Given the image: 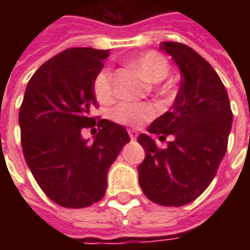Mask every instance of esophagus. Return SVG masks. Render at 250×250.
Listing matches in <instances>:
<instances>
[{"mask_svg": "<svg viewBox=\"0 0 250 250\" xmlns=\"http://www.w3.org/2000/svg\"><path fill=\"white\" fill-rule=\"evenodd\" d=\"M128 135H130V138L134 141V139H136V136H138V132L134 130H128Z\"/></svg>", "mask_w": 250, "mask_h": 250, "instance_id": "obj_1", "label": "esophagus"}]
</instances>
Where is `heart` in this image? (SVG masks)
Returning <instances> with one entry per match:
<instances>
[{
    "label": "heart",
    "instance_id": "heart-1",
    "mask_svg": "<svg viewBox=\"0 0 250 250\" xmlns=\"http://www.w3.org/2000/svg\"><path fill=\"white\" fill-rule=\"evenodd\" d=\"M131 65L139 72L142 77L148 83H161L166 79L170 72V66L166 59L155 52H147L135 57ZM93 93L102 103L109 102L114 96L112 88V73L108 68H103L98 72L93 80ZM157 114V108L147 102H123L111 111V118L120 125H143L147 120L152 119Z\"/></svg>",
    "mask_w": 250,
    "mask_h": 250
}]
</instances>
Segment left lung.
I'll use <instances>...</instances> for the list:
<instances>
[{
    "mask_svg": "<svg viewBox=\"0 0 250 250\" xmlns=\"http://www.w3.org/2000/svg\"><path fill=\"white\" fill-rule=\"evenodd\" d=\"M161 49L171 56L182 79L173 105L154 120L150 134L165 139V150L147 134L138 136L146 151L138 166L139 185L152 202L184 206L198 198L211 184L225 157L233 114L224 84L213 66L190 46L163 41Z\"/></svg>",
    "mask_w": 250,
    "mask_h": 250,
    "instance_id": "left-lung-1",
    "label": "left lung"
}]
</instances>
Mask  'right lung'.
<instances>
[{
    "label": "right lung",
    "mask_w": 250,
    "mask_h": 250,
    "mask_svg": "<svg viewBox=\"0 0 250 250\" xmlns=\"http://www.w3.org/2000/svg\"><path fill=\"white\" fill-rule=\"evenodd\" d=\"M108 51L71 48L44 62L25 89L19 114L21 146L36 182L64 208H87L103 198L111 165L130 142L123 125L98 122L92 142L82 130L95 125L93 80Z\"/></svg>",
    "instance_id": "1"
}]
</instances>
